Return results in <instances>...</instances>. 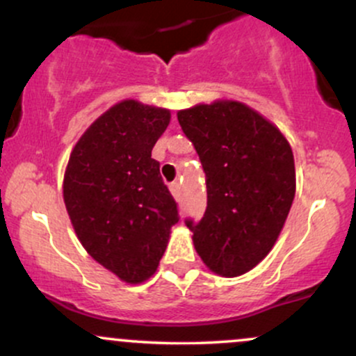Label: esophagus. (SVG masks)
I'll use <instances>...</instances> for the list:
<instances>
[{"mask_svg":"<svg viewBox=\"0 0 356 356\" xmlns=\"http://www.w3.org/2000/svg\"><path fill=\"white\" fill-rule=\"evenodd\" d=\"M169 189H170V194H172L175 199L181 197V184H179V182H172V184H170V186H169Z\"/></svg>","mask_w":356,"mask_h":356,"instance_id":"obj_1","label":"esophagus"}]
</instances>
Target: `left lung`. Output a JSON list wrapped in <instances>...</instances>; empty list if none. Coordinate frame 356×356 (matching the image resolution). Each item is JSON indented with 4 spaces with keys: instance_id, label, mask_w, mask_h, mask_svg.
Here are the masks:
<instances>
[{
    "instance_id": "left-lung-1",
    "label": "left lung",
    "mask_w": 356,
    "mask_h": 356,
    "mask_svg": "<svg viewBox=\"0 0 356 356\" xmlns=\"http://www.w3.org/2000/svg\"><path fill=\"white\" fill-rule=\"evenodd\" d=\"M177 120L206 172L204 218L186 220L195 251L216 275H244L269 254L291 209V145L275 124L236 100L179 110Z\"/></svg>"
}]
</instances>
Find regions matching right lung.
Listing matches in <instances>:
<instances>
[{"label":"right lung","mask_w":356,"mask_h":356,"mask_svg":"<svg viewBox=\"0 0 356 356\" xmlns=\"http://www.w3.org/2000/svg\"><path fill=\"white\" fill-rule=\"evenodd\" d=\"M170 110L122 100L73 147L63 201L85 251L118 280L140 284L157 271L179 220L152 149Z\"/></svg>","instance_id":"1"}]
</instances>
